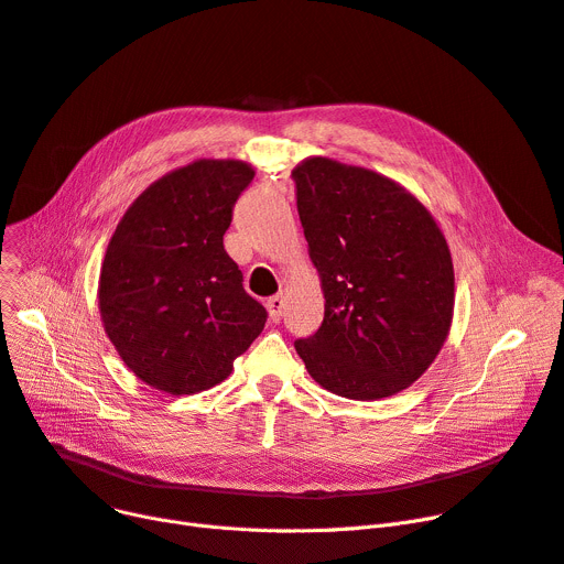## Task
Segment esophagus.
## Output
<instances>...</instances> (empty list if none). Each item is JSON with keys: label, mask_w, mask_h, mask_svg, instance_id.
I'll use <instances>...</instances> for the list:
<instances>
[{"label": "esophagus", "mask_w": 564, "mask_h": 564, "mask_svg": "<svg viewBox=\"0 0 564 564\" xmlns=\"http://www.w3.org/2000/svg\"><path fill=\"white\" fill-rule=\"evenodd\" d=\"M283 306H285V304H283L281 294H274V297L267 300V311H270V319H272V322H279V319H281Z\"/></svg>", "instance_id": "1"}]
</instances>
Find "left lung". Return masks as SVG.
Here are the masks:
<instances>
[{
  "label": "left lung",
  "instance_id": "obj_1",
  "mask_svg": "<svg viewBox=\"0 0 564 564\" xmlns=\"http://www.w3.org/2000/svg\"><path fill=\"white\" fill-rule=\"evenodd\" d=\"M292 181L327 302L322 327L294 349L336 395H395L430 368L451 329L446 237L423 203L375 171L311 158Z\"/></svg>",
  "mask_w": 564,
  "mask_h": 564
}]
</instances>
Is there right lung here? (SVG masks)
I'll return each mask as SVG.
<instances>
[{
    "label": "right lung",
    "instance_id": "1",
    "mask_svg": "<svg viewBox=\"0 0 564 564\" xmlns=\"http://www.w3.org/2000/svg\"><path fill=\"white\" fill-rule=\"evenodd\" d=\"M253 169L198 160L148 187L123 215L100 272L105 332L148 387L192 395L224 381L267 311L224 249Z\"/></svg>",
    "mask_w": 564,
    "mask_h": 564
}]
</instances>
